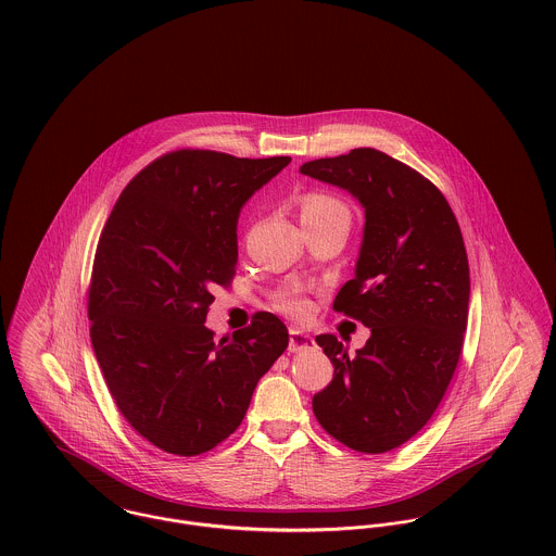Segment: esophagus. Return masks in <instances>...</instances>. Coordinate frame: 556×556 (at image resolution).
<instances>
[{"label":"esophagus","instance_id":"esophagus-1","mask_svg":"<svg viewBox=\"0 0 556 556\" xmlns=\"http://www.w3.org/2000/svg\"><path fill=\"white\" fill-rule=\"evenodd\" d=\"M315 346V338L306 331H302L300 327H289V351L291 353H300L306 349Z\"/></svg>","mask_w":556,"mask_h":556}]
</instances>
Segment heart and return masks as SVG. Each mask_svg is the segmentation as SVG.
I'll list each match as a JSON object with an SVG mask.
<instances>
[{
	"label": "heart",
	"mask_w": 556,
	"mask_h": 556,
	"mask_svg": "<svg viewBox=\"0 0 556 556\" xmlns=\"http://www.w3.org/2000/svg\"><path fill=\"white\" fill-rule=\"evenodd\" d=\"M300 210H302V223H315V220L327 218V216H336V214L349 216V210H346V205L340 199H336L333 194L320 192V190L304 194V199L300 203ZM276 306L282 313L293 315V317H304L308 313V308H311L308 300L304 295H300V293H293V291L282 293L276 300Z\"/></svg>",
	"instance_id": "b5f03b06"
}]
</instances>
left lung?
Segmentation results:
<instances>
[{
  "instance_id": "1",
  "label": "left lung",
  "mask_w": 556,
  "mask_h": 556,
  "mask_svg": "<svg viewBox=\"0 0 556 556\" xmlns=\"http://www.w3.org/2000/svg\"><path fill=\"white\" fill-rule=\"evenodd\" d=\"M300 170L349 190L366 212L355 278L333 311L370 327V338L349 355L336 336H317L333 379L313 410L342 445L383 454L428 424L456 372L471 293L465 239L443 192L379 150L357 148Z\"/></svg>"
}]
</instances>
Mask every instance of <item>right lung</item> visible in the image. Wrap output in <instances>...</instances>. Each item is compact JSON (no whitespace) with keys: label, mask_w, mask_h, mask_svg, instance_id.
I'll return each instance as SVG.
<instances>
[{"label":"right lung","mask_w":556,"mask_h":556,"mask_svg":"<svg viewBox=\"0 0 556 556\" xmlns=\"http://www.w3.org/2000/svg\"><path fill=\"white\" fill-rule=\"evenodd\" d=\"M289 162L168 152L130 179L100 233L87 289L93 353L119 413L166 454L229 439L289 344L271 313L220 340L203 325L236 276L241 205Z\"/></svg>","instance_id":"right-lung-1"}]
</instances>
